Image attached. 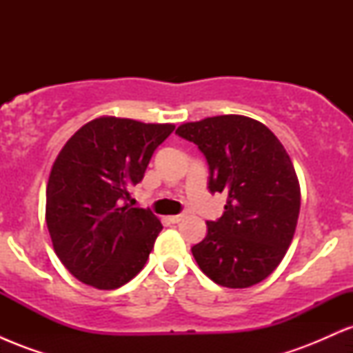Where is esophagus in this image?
I'll list each match as a JSON object with an SVG mask.
<instances>
[{
  "label": "esophagus",
  "mask_w": 353,
  "mask_h": 353,
  "mask_svg": "<svg viewBox=\"0 0 353 353\" xmlns=\"http://www.w3.org/2000/svg\"><path fill=\"white\" fill-rule=\"evenodd\" d=\"M182 217H184V216H182V214H177V216H169L168 221L172 222V224H177V222L182 221Z\"/></svg>",
  "instance_id": "obj_1"
}]
</instances>
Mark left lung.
I'll list each match as a JSON object with an SVG mask.
<instances>
[{
  "mask_svg": "<svg viewBox=\"0 0 353 353\" xmlns=\"http://www.w3.org/2000/svg\"><path fill=\"white\" fill-rule=\"evenodd\" d=\"M176 134L205 156L210 192H228L222 217L209 221L208 236L192 247L197 265L229 289L262 282L297 228L301 185L289 154L267 125L239 114L181 124Z\"/></svg>",
  "mask_w": 353,
  "mask_h": 353,
  "instance_id": "obj_1",
  "label": "left lung"
}]
</instances>
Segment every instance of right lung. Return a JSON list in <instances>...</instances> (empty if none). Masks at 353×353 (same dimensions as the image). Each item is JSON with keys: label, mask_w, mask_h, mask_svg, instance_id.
Segmentation results:
<instances>
[{"label": "right lung", "mask_w": 353, "mask_h": 353, "mask_svg": "<svg viewBox=\"0 0 353 353\" xmlns=\"http://www.w3.org/2000/svg\"><path fill=\"white\" fill-rule=\"evenodd\" d=\"M174 124L103 116L70 137L51 168L46 224L54 252L78 281L101 290L143 270L163 224L128 204Z\"/></svg>", "instance_id": "right-lung-1"}]
</instances>
